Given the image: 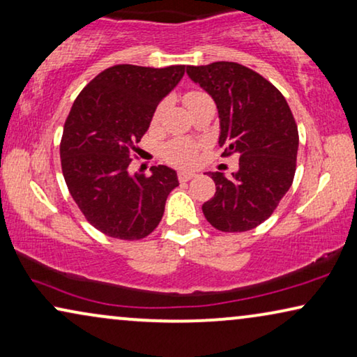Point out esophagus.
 I'll list each match as a JSON object with an SVG mask.
<instances>
[{
  "mask_svg": "<svg viewBox=\"0 0 357 357\" xmlns=\"http://www.w3.org/2000/svg\"><path fill=\"white\" fill-rule=\"evenodd\" d=\"M195 176V173H192V172H179L178 173V178H179V181H183V183H185V181H189V179H192Z\"/></svg>",
  "mask_w": 357,
  "mask_h": 357,
  "instance_id": "34e87169",
  "label": "esophagus"
}]
</instances>
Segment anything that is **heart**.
I'll list each match as a JSON object with an SVG mask.
<instances>
[{"label": "heart", "mask_w": 357, "mask_h": 357, "mask_svg": "<svg viewBox=\"0 0 357 357\" xmlns=\"http://www.w3.org/2000/svg\"><path fill=\"white\" fill-rule=\"evenodd\" d=\"M184 103L185 107L189 108V112H194L204 105H212L213 100L208 97L207 93L202 92V90H190L184 95ZM160 112H162V105L155 109L153 113V121H157L160 116ZM163 157L168 160L169 163L178 165V167H189L195 162V157H197L199 147L197 144L192 142V140L185 139H174L169 140L163 145Z\"/></svg>", "instance_id": "obj_1"}]
</instances>
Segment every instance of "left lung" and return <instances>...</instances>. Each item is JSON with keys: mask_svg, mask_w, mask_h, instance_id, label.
<instances>
[{"mask_svg": "<svg viewBox=\"0 0 357 357\" xmlns=\"http://www.w3.org/2000/svg\"><path fill=\"white\" fill-rule=\"evenodd\" d=\"M185 73L217 103L223 155L239 157V169L231 176L208 173L217 192L202 212L225 233L252 229L273 213L293 184L299 145L293 113L273 84L243 64L217 61L188 66Z\"/></svg>", "mask_w": 357, "mask_h": 357, "instance_id": "8db88e82", "label": "left lung"}]
</instances>
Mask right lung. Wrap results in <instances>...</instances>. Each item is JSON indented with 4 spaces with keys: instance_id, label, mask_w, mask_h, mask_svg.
<instances>
[{
    "instance_id": "1",
    "label": "right lung",
    "mask_w": 357,
    "mask_h": 357,
    "mask_svg": "<svg viewBox=\"0 0 357 357\" xmlns=\"http://www.w3.org/2000/svg\"><path fill=\"white\" fill-rule=\"evenodd\" d=\"M185 66L105 69L77 95L59 145L63 176L92 227L116 239L137 241L158 227L174 169L158 165L150 176L128 172L135 144L158 103L176 87Z\"/></svg>"
}]
</instances>
